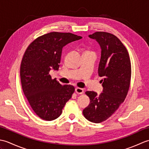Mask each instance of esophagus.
<instances>
[{"label":"esophagus","instance_id":"obj_1","mask_svg":"<svg viewBox=\"0 0 149 149\" xmlns=\"http://www.w3.org/2000/svg\"><path fill=\"white\" fill-rule=\"evenodd\" d=\"M75 92H76L77 94H83L84 92V90L83 88H75Z\"/></svg>","mask_w":149,"mask_h":149}]
</instances>
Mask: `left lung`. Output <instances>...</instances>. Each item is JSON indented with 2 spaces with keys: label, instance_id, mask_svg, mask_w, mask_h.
<instances>
[{
  "label": "left lung",
  "instance_id": "8db88e82",
  "mask_svg": "<svg viewBox=\"0 0 149 149\" xmlns=\"http://www.w3.org/2000/svg\"><path fill=\"white\" fill-rule=\"evenodd\" d=\"M89 37L95 40L101 48L99 75L103 79V90L100 95L87 91L90 103L83 109L89 121L100 123L115 113L127 96L131 77L129 53L118 38L106 32H96Z\"/></svg>",
  "mask_w": 149,
  "mask_h": 149
}]
</instances>
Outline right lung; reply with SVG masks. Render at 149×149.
Masks as SVG:
<instances>
[{"instance_id": "1", "label": "right lung", "mask_w": 149, "mask_h": 149, "mask_svg": "<svg viewBox=\"0 0 149 149\" xmlns=\"http://www.w3.org/2000/svg\"><path fill=\"white\" fill-rule=\"evenodd\" d=\"M81 38L70 33H49L34 40L24 53L20 65L22 90L34 113L43 120L58 118L74 92V86H63L49 72L58 70L63 47Z\"/></svg>"}]
</instances>
